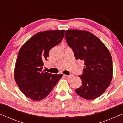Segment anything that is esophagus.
<instances>
[{
	"label": "esophagus",
	"instance_id": "esophagus-1",
	"mask_svg": "<svg viewBox=\"0 0 123 123\" xmlns=\"http://www.w3.org/2000/svg\"><path fill=\"white\" fill-rule=\"evenodd\" d=\"M73 75H72V74L70 75H64V77H65V78H67V79H70V78H72V77H73Z\"/></svg>",
	"mask_w": 123,
	"mask_h": 123
}]
</instances>
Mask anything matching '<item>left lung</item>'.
<instances>
[{
  "label": "left lung",
  "mask_w": 123,
  "mask_h": 123,
  "mask_svg": "<svg viewBox=\"0 0 123 123\" xmlns=\"http://www.w3.org/2000/svg\"><path fill=\"white\" fill-rule=\"evenodd\" d=\"M65 37L75 58L85 62L80 75L82 85L75 92L82 98L93 100L109 86L112 78V60L110 52L101 40L91 33L67 30Z\"/></svg>",
  "instance_id": "obj_1"
}]
</instances>
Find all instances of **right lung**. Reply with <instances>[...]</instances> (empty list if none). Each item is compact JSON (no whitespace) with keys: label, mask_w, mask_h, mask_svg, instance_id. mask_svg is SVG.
Here are the masks:
<instances>
[{"label":"right lung","mask_w":123,"mask_h":123,"mask_svg":"<svg viewBox=\"0 0 123 123\" xmlns=\"http://www.w3.org/2000/svg\"><path fill=\"white\" fill-rule=\"evenodd\" d=\"M64 30L38 32L22 46L14 69V79L26 97L40 101L49 95L63 74L43 71L50 50L62 41Z\"/></svg>","instance_id":"right-lung-1"}]
</instances>
